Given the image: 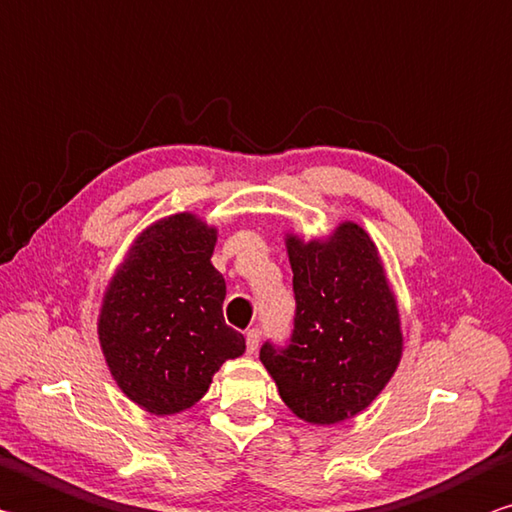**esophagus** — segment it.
<instances>
[{
    "instance_id": "obj_1",
    "label": "esophagus",
    "mask_w": 512,
    "mask_h": 512,
    "mask_svg": "<svg viewBox=\"0 0 512 512\" xmlns=\"http://www.w3.org/2000/svg\"><path fill=\"white\" fill-rule=\"evenodd\" d=\"M259 347V329H248L246 331V351L255 353Z\"/></svg>"
}]
</instances>
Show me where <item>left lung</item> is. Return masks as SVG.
<instances>
[{"instance_id":"left-lung-1","label":"left lung","mask_w":512,"mask_h":512,"mask_svg":"<svg viewBox=\"0 0 512 512\" xmlns=\"http://www.w3.org/2000/svg\"><path fill=\"white\" fill-rule=\"evenodd\" d=\"M295 318L288 345L266 340L259 360L282 401L309 423L356 416L383 392L403 351L394 293L374 241L340 224L327 241L286 237Z\"/></svg>"}]
</instances>
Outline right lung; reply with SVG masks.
Wrapping results in <instances>:
<instances>
[{"mask_svg":"<svg viewBox=\"0 0 512 512\" xmlns=\"http://www.w3.org/2000/svg\"><path fill=\"white\" fill-rule=\"evenodd\" d=\"M217 230L188 212L134 241L102 300L98 336L111 376L136 405L176 414L203 398L246 340L224 320L226 282L210 264Z\"/></svg>","mask_w":512,"mask_h":512,"instance_id":"obj_1","label":"right lung"}]
</instances>
